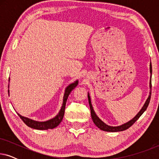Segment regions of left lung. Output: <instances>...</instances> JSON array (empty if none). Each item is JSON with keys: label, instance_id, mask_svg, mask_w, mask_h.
I'll return each instance as SVG.
<instances>
[{"label": "left lung", "instance_id": "obj_1", "mask_svg": "<svg viewBox=\"0 0 159 159\" xmlns=\"http://www.w3.org/2000/svg\"><path fill=\"white\" fill-rule=\"evenodd\" d=\"M150 72H151V80H150V82H149L150 93H149V95H148V97L146 101L145 102L144 105H143V106L142 107V108L140 109V111L138 113V114H137L133 119H132L131 120H129V121H127V122L123 124V125H121L116 126V127H113V126H109V125H106V123H104L103 121H102L101 119L97 116L96 114H95V111H94V109H93V107L92 106V103H91V99H90V94H89V93H88V98L89 105H90V108L91 117H92L93 122H94L95 125H96L100 129L103 130V131H106V132H112L124 131V130L127 129L128 128L131 127V126L133 125V124L135 122V121L138 120L139 118H140V116H141V115H142L143 113H144L145 111L147 109L148 106V104L150 103V100H151V75H152L151 62V64H150Z\"/></svg>", "mask_w": 159, "mask_h": 159}]
</instances>
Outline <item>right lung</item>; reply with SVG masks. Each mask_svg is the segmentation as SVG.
<instances>
[{"label":"right lung","mask_w":159,"mask_h":159,"mask_svg":"<svg viewBox=\"0 0 159 159\" xmlns=\"http://www.w3.org/2000/svg\"><path fill=\"white\" fill-rule=\"evenodd\" d=\"M10 81V77L9 80ZM78 83V80H76L73 82V83L69 84L68 86L66 87V89H65L64 94V98H63V103L61 106V108L59 111V112L58 113V114L56 115L55 117L52 118L51 119H48L47 121H35L33 120V119L27 118V117L23 116L17 113V114L19 115V116L22 119V121L25 123L26 125H27L28 127L32 128V129H39V130H46L49 129H53L57 127V126L59 125V124L61 122L63 117H64V111H65V106H66V103L67 101V98H68L69 94L74 89H75L76 87L77 86ZM8 88H9V84H8ZM8 93H9V90H8ZM9 95V94H8Z\"/></svg>","instance_id":"right-lung-1"}]
</instances>
